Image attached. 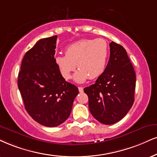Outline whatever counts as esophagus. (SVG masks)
<instances>
[{"instance_id": "obj_1", "label": "esophagus", "mask_w": 157, "mask_h": 157, "mask_svg": "<svg viewBox=\"0 0 157 157\" xmlns=\"http://www.w3.org/2000/svg\"><path fill=\"white\" fill-rule=\"evenodd\" d=\"M78 91L80 92H84V89H83V87H82V86H79Z\"/></svg>"}]
</instances>
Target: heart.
Returning <instances> with one entry per match:
<instances>
[{
    "label": "heart",
    "mask_w": 157,
    "mask_h": 157,
    "mask_svg": "<svg viewBox=\"0 0 157 157\" xmlns=\"http://www.w3.org/2000/svg\"><path fill=\"white\" fill-rule=\"evenodd\" d=\"M109 54V45L103 38L82 39L67 46L65 55L55 56V62L66 80L71 78L77 64L79 70L75 73L74 80L83 83L89 78H98L104 73Z\"/></svg>",
    "instance_id": "obj_1"
}]
</instances>
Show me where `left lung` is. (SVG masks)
I'll list each match as a JSON object with an SVG mask.
<instances>
[{"label":"left lung","instance_id":"1","mask_svg":"<svg viewBox=\"0 0 157 157\" xmlns=\"http://www.w3.org/2000/svg\"><path fill=\"white\" fill-rule=\"evenodd\" d=\"M110 58L104 73L95 83L84 88L92 115L104 124H113L125 117L132 108L136 76L122 46L110 43Z\"/></svg>","mask_w":157,"mask_h":157}]
</instances>
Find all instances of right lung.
I'll return each mask as SVG.
<instances>
[{
	"label": "right lung",
	"instance_id": "obj_1",
	"mask_svg": "<svg viewBox=\"0 0 157 157\" xmlns=\"http://www.w3.org/2000/svg\"><path fill=\"white\" fill-rule=\"evenodd\" d=\"M57 36L42 38L25 54L18 75V88L29 115L40 124L55 127L66 121L78 94L55 62Z\"/></svg>",
	"mask_w": 157,
	"mask_h": 157
}]
</instances>
